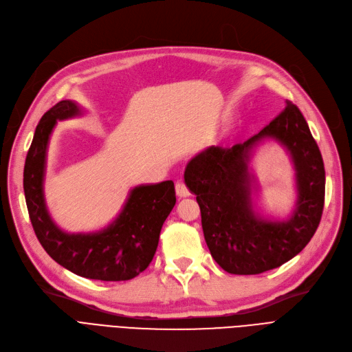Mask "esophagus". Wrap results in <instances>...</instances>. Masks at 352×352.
<instances>
[{
	"instance_id": "1",
	"label": "esophagus",
	"mask_w": 352,
	"mask_h": 352,
	"mask_svg": "<svg viewBox=\"0 0 352 352\" xmlns=\"http://www.w3.org/2000/svg\"><path fill=\"white\" fill-rule=\"evenodd\" d=\"M175 189H176V195H177L179 197H188V196H190V192H189L188 186H186L183 182H177Z\"/></svg>"
}]
</instances>
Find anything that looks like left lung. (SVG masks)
Here are the masks:
<instances>
[{
    "label": "left lung",
    "mask_w": 352,
    "mask_h": 352,
    "mask_svg": "<svg viewBox=\"0 0 352 352\" xmlns=\"http://www.w3.org/2000/svg\"><path fill=\"white\" fill-rule=\"evenodd\" d=\"M266 138L285 146L296 167L297 204L287 221L263 220L252 209L248 160L253 147ZM185 183L196 195L210 255L229 274L256 275L288 262L308 245L322 216V156L302 113L289 100L246 142L197 153L186 166Z\"/></svg>",
    "instance_id": "1"
}]
</instances>
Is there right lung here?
Here are the masks:
<instances>
[{
    "instance_id": "1",
    "label": "right lung",
    "mask_w": 352,
    "mask_h": 352,
    "mask_svg": "<svg viewBox=\"0 0 352 352\" xmlns=\"http://www.w3.org/2000/svg\"><path fill=\"white\" fill-rule=\"evenodd\" d=\"M81 109L63 100L37 124L24 166V193L30 221L45 252L73 274L98 280H129L152 262L162 226L176 204L175 185L166 180L130 190L120 214L103 230L67 233L50 216L44 199L47 147L57 120L80 116Z\"/></svg>"
}]
</instances>
